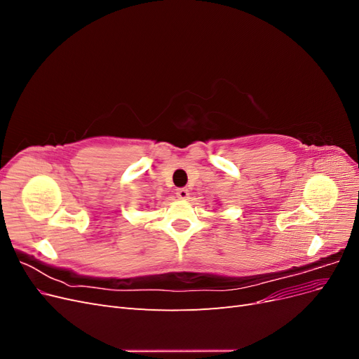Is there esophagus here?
I'll return each mask as SVG.
<instances>
[{
    "label": "esophagus",
    "instance_id": "1",
    "mask_svg": "<svg viewBox=\"0 0 359 359\" xmlns=\"http://www.w3.org/2000/svg\"><path fill=\"white\" fill-rule=\"evenodd\" d=\"M177 198L181 201H187L189 199V190L187 189H178L177 190Z\"/></svg>",
    "mask_w": 359,
    "mask_h": 359
}]
</instances>
